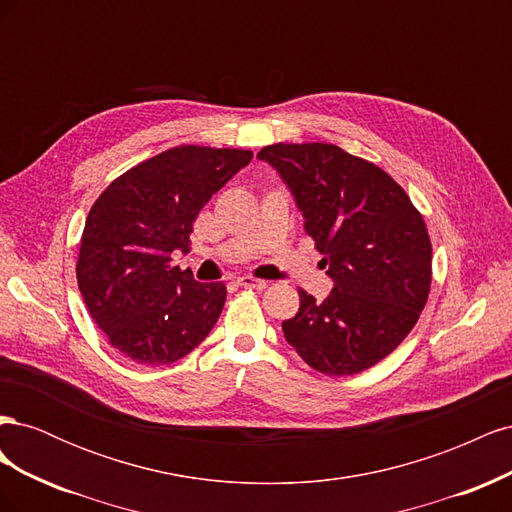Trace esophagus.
I'll list each match as a JSON object with an SVG mask.
<instances>
[{
	"label": "esophagus",
	"mask_w": 512,
	"mask_h": 512,
	"mask_svg": "<svg viewBox=\"0 0 512 512\" xmlns=\"http://www.w3.org/2000/svg\"><path fill=\"white\" fill-rule=\"evenodd\" d=\"M239 286H243V288H256V290H262V288H267V282L265 280H258V277H252V275H243V277H239Z\"/></svg>",
	"instance_id": "obj_1"
}]
</instances>
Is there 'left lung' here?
I'll use <instances>...</instances> for the list:
<instances>
[{
    "instance_id": "left-lung-1",
    "label": "left lung",
    "mask_w": 512,
    "mask_h": 512,
    "mask_svg": "<svg viewBox=\"0 0 512 512\" xmlns=\"http://www.w3.org/2000/svg\"><path fill=\"white\" fill-rule=\"evenodd\" d=\"M282 175L335 288L322 303L299 290L286 342L327 376H352L414 329L431 288V239L410 196L374 162L331 143L258 151Z\"/></svg>"
}]
</instances>
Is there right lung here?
<instances>
[{
	"label": "right lung",
	"instance_id": "right-lung-1",
	"mask_svg": "<svg viewBox=\"0 0 512 512\" xmlns=\"http://www.w3.org/2000/svg\"><path fill=\"white\" fill-rule=\"evenodd\" d=\"M252 156L250 149H166L111 181L89 209L76 282L106 342L134 363H175L218 322L226 286L196 282L170 254L188 250L200 209Z\"/></svg>",
	"mask_w": 512,
	"mask_h": 512
}]
</instances>
